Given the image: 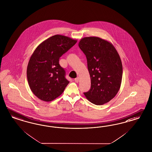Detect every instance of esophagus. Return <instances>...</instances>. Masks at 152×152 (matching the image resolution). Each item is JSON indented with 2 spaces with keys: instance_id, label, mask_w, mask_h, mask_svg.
<instances>
[{
  "instance_id": "34e87169",
  "label": "esophagus",
  "mask_w": 152,
  "mask_h": 152,
  "mask_svg": "<svg viewBox=\"0 0 152 152\" xmlns=\"http://www.w3.org/2000/svg\"><path fill=\"white\" fill-rule=\"evenodd\" d=\"M79 80H80V78H79V77H77V78H76V79H75V81L76 83H78Z\"/></svg>"
}]
</instances>
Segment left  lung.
<instances>
[{
  "instance_id": "1",
  "label": "left lung",
  "mask_w": 152,
  "mask_h": 152,
  "mask_svg": "<svg viewBox=\"0 0 152 152\" xmlns=\"http://www.w3.org/2000/svg\"><path fill=\"white\" fill-rule=\"evenodd\" d=\"M79 47L86 56L91 79L85 96L95 105L108 103L120 89L122 64L118 53L111 42L98 37H84Z\"/></svg>"
}]
</instances>
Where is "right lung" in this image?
<instances>
[{
    "label": "right lung",
    "instance_id": "obj_1",
    "mask_svg": "<svg viewBox=\"0 0 152 152\" xmlns=\"http://www.w3.org/2000/svg\"><path fill=\"white\" fill-rule=\"evenodd\" d=\"M76 42L69 37L56 35L42 42L32 53L27 77L32 92L39 99L50 102L63 93L69 82L59 59Z\"/></svg>",
    "mask_w": 152,
    "mask_h": 152
}]
</instances>
